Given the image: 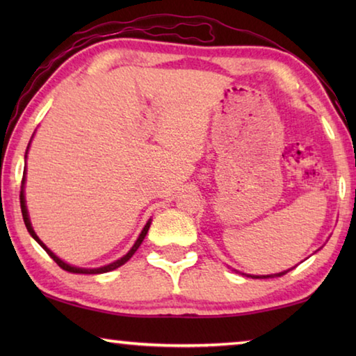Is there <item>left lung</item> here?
<instances>
[{
	"label": "left lung",
	"instance_id": "8db88e82",
	"mask_svg": "<svg viewBox=\"0 0 356 356\" xmlns=\"http://www.w3.org/2000/svg\"><path fill=\"white\" fill-rule=\"evenodd\" d=\"M289 272V270H287ZM287 272H282V273H276V275H267V276H251V275H248V276H251V278H272V276H282L284 273H287Z\"/></svg>",
	"mask_w": 356,
	"mask_h": 356
}]
</instances>
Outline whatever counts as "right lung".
Segmentation results:
<instances>
[{
    "label": "right lung",
    "mask_w": 356,
    "mask_h": 356,
    "mask_svg": "<svg viewBox=\"0 0 356 356\" xmlns=\"http://www.w3.org/2000/svg\"><path fill=\"white\" fill-rule=\"evenodd\" d=\"M28 147H29V144H28ZM26 152H28V150H26ZM25 159H26V156H25ZM25 176H26V170H25ZM25 176H23V179H22V191H20V207H22L23 221H25V226H26V229H28V232L31 234V237L42 246V248H44V250L47 251V254L50 256V257L53 259V261H55V262L59 265V267H61L63 270H65V272H70V273H84V275H99V273L111 272V270L118 268V267H120V265H124L125 262H127L129 259L135 254V251H136L138 248H140V245L143 243V240H144V237H146V234H147L149 227H150V220L146 222V226H144V229L141 231L140 237H138L135 245L131 246V250H130L124 257L118 259L116 262H111V264H108V265H105V267H100V268H80V267H74V265H70V264H65L64 261H61V259H59V257L55 254V252L48 250L47 246L44 245V242H42V240H40L38 236H35L34 229H33V226H31V221H29V216H28V209H26V201H25V190H23V188H25Z\"/></svg>",
    "instance_id": "1"
}]
</instances>
